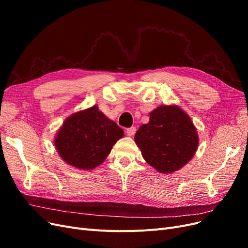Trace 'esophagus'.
<instances>
[{"label": "esophagus", "mask_w": 248, "mask_h": 248, "mask_svg": "<svg viewBox=\"0 0 248 248\" xmlns=\"http://www.w3.org/2000/svg\"><path fill=\"white\" fill-rule=\"evenodd\" d=\"M136 131H137L136 127H130V128H127V129H126V133H127V136H129V137H132V136H134V133H136Z\"/></svg>", "instance_id": "esophagus-1"}]
</instances>
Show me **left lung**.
I'll return each instance as SVG.
<instances>
[{
  "mask_svg": "<svg viewBox=\"0 0 248 248\" xmlns=\"http://www.w3.org/2000/svg\"><path fill=\"white\" fill-rule=\"evenodd\" d=\"M144 159L160 172L181 169L196 153L199 139L190 118L178 107L163 106L150 114L134 136Z\"/></svg>",
  "mask_w": 248,
  "mask_h": 248,
  "instance_id": "left-lung-1",
  "label": "left lung"
}]
</instances>
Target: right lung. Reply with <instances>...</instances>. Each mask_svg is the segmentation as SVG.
Masks as SVG:
<instances>
[{"label": "right lung", "mask_w": 248, "mask_h": 248, "mask_svg": "<svg viewBox=\"0 0 248 248\" xmlns=\"http://www.w3.org/2000/svg\"><path fill=\"white\" fill-rule=\"evenodd\" d=\"M124 131L96 106L71 115L60 129L55 146L71 166L91 170L101 164Z\"/></svg>", "instance_id": "right-lung-1"}]
</instances>
